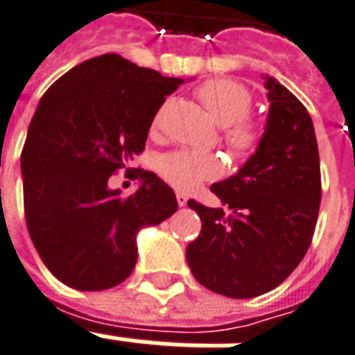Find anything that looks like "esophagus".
Masks as SVG:
<instances>
[{"label":"esophagus","instance_id":"obj_1","mask_svg":"<svg viewBox=\"0 0 355 355\" xmlns=\"http://www.w3.org/2000/svg\"><path fill=\"white\" fill-rule=\"evenodd\" d=\"M177 202L178 207H186L188 205V197L184 196V193H177Z\"/></svg>","mask_w":355,"mask_h":355}]
</instances>
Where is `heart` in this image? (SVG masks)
Instances as JSON below:
<instances>
[{"label":"heart","instance_id":"heart-1","mask_svg":"<svg viewBox=\"0 0 355 355\" xmlns=\"http://www.w3.org/2000/svg\"><path fill=\"white\" fill-rule=\"evenodd\" d=\"M199 98L216 123L223 126V141L234 156L248 158L259 145L261 132L255 121L248 117L253 98L248 89L232 80H210L197 89ZM162 112L156 113L153 130L159 126ZM221 162L208 153L175 150L162 156L158 171L173 188L191 191L199 184L214 180L221 175Z\"/></svg>","mask_w":355,"mask_h":355}]
</instances>
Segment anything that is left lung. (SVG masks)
Here are the masks:
<instances>
[{
	"instance_id": "1",
	"label": "left lung",
	"mask_w": 355,
	"mask_h": 355,
	"mask_svg": "<svg viewBox=\"0 0 355 355\" xmlns=\"http://www.w3.org/2000/svg\"><path fill=\"white\" fill-rule=\"evenodd\" d=\"M257 150L232 177L212 184L223 208L189 199L201 234L186 248L191 274L227 297H255L281 285L309 250L320 208V159L305 105L272 76Z\"/></svg>"
}]
</instances>
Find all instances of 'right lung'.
Segmentation results:
<instances>
[{"instance_id":"right-lung-1","label":"right lung","mask_w":355,"mask_h":355,"mask_svg":"<svg viewBox=\"0 0 355 355\" xmlns=\"http://www.w3.org/2000/svg\"><path fill=\"white\" fill-rule=\"evenodd\" d=\"M182 78L117 53L76 64L40 98L21 150L24 210L40 259L76 291L123 283L137 262V232L178 202L153 171L135 169L130 197L107 180L145 148L156 113Z\"/></svg>"}]
</instances>
